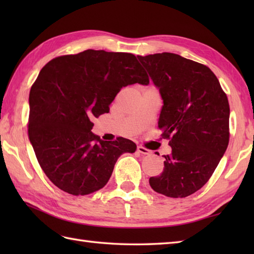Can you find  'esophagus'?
<instances>
[{"mask_svg":"<svg viewBox=\"0 0 254 254\" xmlns=\"http://www.w3.org/2000/svg\"><path fill=\"white\" fill-rule=\"evenodd\" d=\"M137 152H138L139 154H142V155H149V154H152V152H150L149 149L145 148V147H143V146H137Z\"/></svg>","mask_w":254,"mask_h":254,"instance_id":"34e87169","label":"esophagus"}]
</instances>
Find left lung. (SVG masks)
Listing matches in <instances>:
<instances>
[{"label":"left lung","instance_id":"left-lung-1","mask_svg":"<svg viewBox=\"0 0 254 254\" xmlns=\"http://www.w3.org/2000/svg\"><path fill=\"white\" fill-rule=\"evenodd\" d=\"M137 59L159 89L164 106L158 127L171 147L164 171L149 178V185L166 196H189L208 181L227 149V96L201 63L169 52Z\"/></svg>","mask_w":254,"mask_h":254}]
</instances>
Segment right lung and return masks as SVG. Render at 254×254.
Returning a JSON list of instances; mask_svg holds the SVG:
<instances>
[{"label": "right lung", "mask_w": 254, "mask_h": 254, "mask_svg": "<svg viewBox=\"0 0 254 254\" xmlns=\"http://www.w3.org/2000/svg\"><path fill=\"white\" fill-rule=\"evenodd\" d=\"M148 85L131 53L86 50L53 59L29 93V141L53 185L72 195H87L109 181L118 158L136 144L102 141L91 132L94 118L109 112L122 87Z\"/></svg>", "instance_id": "1"}]
</instances>
